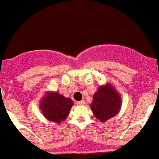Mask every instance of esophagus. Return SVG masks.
Returning <instances> with one entry per match:
<instances>
[{
  "instance_id": "obj_1",
  "label": "esophagus",
  "mask_w": 159,
  "mask_h": 159,
  "mask_svg": "<svg viewBox=\"0 0 159 159\" xmlns=\"http://www.w3.org/2000/svg\"><path fill=\"white\" fill-rule=\"evenodd\" d=\"M85 103H86L85 100H81V101H79V102H77V104L78 105H84Z\"/></svg>"
}]
</instances>
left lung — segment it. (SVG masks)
Listing matches in <instances>:
<instances>
[{
  "label": "left lung",
  "mask_w": 159,
  "mask_h": 159,
  "mask_svg": "<svg viewBox=\"0 0 159 159\" xmlns=\"http://www.w3.org/2000/svg\"><path fill=\"white\" fill-rule=\"evenodd\" d=\"M121 106L120 94L111 83L98 88L90 104L95 117L101 122H106L115 117L121 109Z\"/></svg>",
  "instance_id": "8db88e82"
}]
</instances>
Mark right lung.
Listing matches in <instances>:
<instances>
[{
    "instance_id": "obj_1",
    "label": "right lung",
    "mask_w": 159,
    "mask_h": 159,
    "mask_svg": "<svg viewBox=\"0 0 159 159\" xmlns=\"http://www.w3.org/2000/svg\"><path fill=\"white\" fill-rule=\"evenodd\" d=\"M74 102L57 92L48 91L40 101V109L48 121L60 124L67 118Z\"/></svg>"
}]
</instances>
